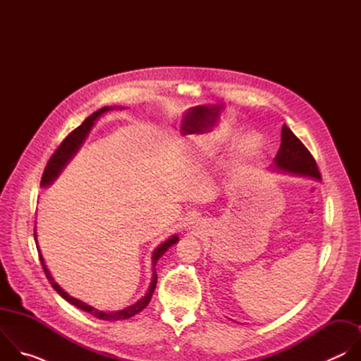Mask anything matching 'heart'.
<instances>
[{"instance_id": "heart-1", "label": "heart", "mask_w": 361, "mask_h": 361, "mask_svg": "<svg viewBox=\"0 0 361 361\" xmlns=\"http://www.w3.org/2000/svg\"><path fill=\"white\" fill-rule=\"evenodd\" d=\"M257 145H259V141H257L255 138H251V140H248V142H247V147H248L250 149H255Z\"/></svg>"}]
</instances>
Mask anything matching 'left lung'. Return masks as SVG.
<instances>
[{"label": "left lung", "instance_id": "8db88e82", "mask_svg": "<svg viewBox=\"0 0 361 361\" xmlns=\"http://www.w3.org/2000/svg\"><path fill=\"white\" fill-rule=\"evenodd\" d=\"M277 169L293 174L308 176L320 180V171L312 152L284 124L281 130V145L274 159Z\"/></svg>", "mask_w": 361, "mask_h": 361}]
</instances>
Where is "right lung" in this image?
Instances as JSON below:
<instances>
[{
	"mask_svg": "<svg viewBox=\"0 0 361 361\" xmlns=\"http://www.w3.org/2000/svg\"><path fill=\"white\" fill-rule=\"evenodd\" d=\"M109 110H110V107L99 109L98 111H95L94 114H91L88 118H85L81 126H78L75 130H73V131L63 140V142H61V144L59 145V148L54 151L53 156L49 157V160H48L45 169H44V173H42V177H41V185H42V187H44V185H48L51 181L56 180V177L60 174V171L63 170V167H64V166L67 164V161L74 156V152L78 149V147L81 145V142H82L84 138L87 137L88 131L91 130V127H92V124H94V121H95L102 113H106V111H109ZM35 235H37V234H35V231H34V237H35ZM177 241H178V238H177V235H174V237L169 238L166 243H163L160 247H157V250L152 252V269H154V270H152V281H151V286H149V288H148V293H147L140 301H137L135 304H133V305L124 308V310L114 312V313H102V312H98V310H95L94 307H91V305H88V304H85V302H82V301H80V300H77V298L68 295V294L54 281V279L51 277L49 271L47 270L45 264H44V259H42V255H41V252H39V248H38V247H37V248H38L39 262H41V264H42V269H44V273H45L48 281L51 283V286H53V288H54L63 298H66V300H67L68 302H71L73 305L81 308L82 312H87V313L92 314L94 317L99 319V320H114V322H117V320H126V319H130V317L135 316L137 313H140L141 310H144V308L148 305V302L151 301L152 293H154V290H156V284H157L156 264H157L160 257H161L173 244H176Z\"/></svg>",
	"mask_w": 361,
	"mask_h": 361,
	"instance_id": "add662e5",
	"label": "right lung"
}]
</instances>
